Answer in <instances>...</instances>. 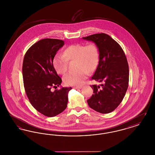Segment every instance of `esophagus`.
Listing matches in <instances>:
<instances>
[{
	"mask_svg": "<svg viewBox=\"0 0 155 155\" xmlns=\"http://www.w3.org/2000/svg\"><path fill=\"white\" fill-rule=\"evenodd\" d=\"M74 89H81L82 88V87H74Z\"/></svg>",
	"mask_w": 155,
	"mask_h": 155,
	"instance_id": "esophagus-1",
	"label": "esophagus"
}]
</instances>
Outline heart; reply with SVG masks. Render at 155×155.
Here are the masks:
<instances>
[{
  "instance_id": "1",
  "label": "heart",
  "mask_w": 155,
  "mask_h": 155,
  "mask_svg": "<svg viewBox=\"0 0 155 155\" xmlns=\"http://www.w3.org/2000/svg\"><path fill=\"white\" fill-rule=\"evenodd\" d=\"M77 61L78 71L68 73L63 77L67 85H80L89 73L94 72L98 65L99 52L94 43L84 45L80 44L71 45L66 48L64 54L58 53L54 57L53 64L55 70L60 74H64L68 68V61Z\"/></svg>"
}]
</instances>
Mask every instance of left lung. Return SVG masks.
<instances>
[{
  "mask_svg": "<svg viewBox=\"0 0 155 155\" xmlns=\"http://www.w3.org/2000/svg\"><path fill=\"white\" fill-rule=\"evenodd\" d=\"M94 42L99 52V61L92 80L102 82L93 85L94 94L87 100L89 106L106 114L114 110L122 102L128 87L129 67L125 53L109 35L101 33L83 37Z\"/></svg>",
  "mask_w": 155,
  "mask_h": 155,
  "instance_id": "obj_1",
  "label": "left lung"
}]
</instances>
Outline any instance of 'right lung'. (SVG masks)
I'll return each instance as SVG.
<instances>
[{"instance_id": "right-lung-1", "label": "right lung", "mask_w": 155, "mask_h": 155, "mask_svg": "<svg viewBox=\"0 0 155 155\" xmlns=\"http://www.w3.org/2000/svg\"><path fill=\"white\" fill-rule=\"evenodd\" d=\"M64 44L62 40L46 38L38 41L27 51L22 63V77L26 95L32 106L47 117H54L64 110L71 87L56 89L62 80L53 60Z\"/></svg>"}]
</instances>
